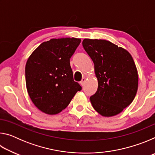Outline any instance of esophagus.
<instances>
[{
  "label": "esophagus",
  "mask_w": 155,
  "mask_h": 155,
  "mask_svg": "<svg viewBox=\"0 0 155 155\" xmlns=\"http://www.w3.org/2000/svg\"><path fill=\"white\" fill-rule=\"evenodd\" d=\"M85 80H86V78H85V77H83V78H82V80H81V82H80L81 85H82V86H83V85H84V84H85Z\"/></svg>",
  "instance_id": "obj_1"
}]
</instances>
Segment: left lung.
Segmentation results:
<instances>
[{"label": "left lung", "instance_id": "left-lung-1", "mask_svg": "<svg viewBox=\"0 0 155 155\" xmlns=\"http://www.w3.org/2000/svg\"><path fill=\"white\" fill-rule=\"evenodd\" d=\"M83 46L94 64L96 92L90 97L94 109L104 117L119 114L134 100L138 73L127 50L104 40L85 39Z\"/></svg>", "mask_w": 155, "mask_h": 155}]
</instances>
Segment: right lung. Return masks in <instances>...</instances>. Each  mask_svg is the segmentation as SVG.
Segmentation results:
<instances>
[{
	"label": "right lung",
	"mask_w": 155,
	"mask_h": 155,
	"mask_svg": "<svg viewBox=\"0 0 155 155\" xmlns=\"http://www.w3.org/2000/svg\"><path fill=\"white\" fill-rule=\"evenodd\" d=\"M81 39H51L41 43L26 64L28 95L41 111L55 115L66 108L82 87L73 78L70 59Z\"/></svg>",
	"instance_id": "obj_1"
}]
</instances>
